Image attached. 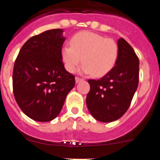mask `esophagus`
<instances>
[{"mask_svg": "<svg viewBox=\"0 0 160 160\" xmlns=\"http://www.w3.org/2000/svg\"><path fill=\"white\" fill-rule=\"evenodd\" d=\"M82 80H83V79L81 78L75 77V82H76V83H78V82H79L82 81Z\"/></svg>", "mask_w": 160, "mask_h": 160, "instance_id": "34e87169", "label": "esophagus"}]
</instances>
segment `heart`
I'll use <instances>...</instances> for the list:
<instances>
[{
  "mask_svg": "<svg viewBox=\"0 0 160 160\" xmlns=\"http://www.w3.org/2000/svg\"><path fill=\"white\" fill-rule=\"evenodd\" d=\"M70 46L65 45L61 49V57L66 70H76L82 61V71L95 77L107 74L115 66L118 56V46L115 41L90 31L78 32L70 39Z\"/></svg>",
  "mask_w": 160,
  "mask_h": 160,
  "instance_id": "heart-1",
  "label": "heart"
}]
</instances>
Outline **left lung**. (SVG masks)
<instances>
[{"mask_svg": "<svg viewBox=\"0 0 160 160\" xmlns=\"http://www.w3.org/2000/svg\"><path fill=\"white\" fill-rule=\"evenodd\" d=\"M118 59L112 70L98 80H88L87 108L100 122L121 118L129 108L138 85V58L123 38L118 39Z\"/></svg>", "mask_w": 160, "mask_h": 160, "instance_id": "obj_1", "label": "left lung"}]
</instances>
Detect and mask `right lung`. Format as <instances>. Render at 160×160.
<instances>
[{"mask_svg": "<svg viewBox=\"0 0 160 160\" xmlns=\"http://www.w3.org/2000/svg\"><path fill=\"white\" fill-rule=\"evenodd\" d=\"M61 29H50L25 42L14 63L12 89L17 103L38 122L54 119L75 85L61 57L66 38Z\"/></svg>", "mask_w": 160, "mask_h": 160, "instance_id": "right-lung-1", "label": "right lung"}]
</instances>
